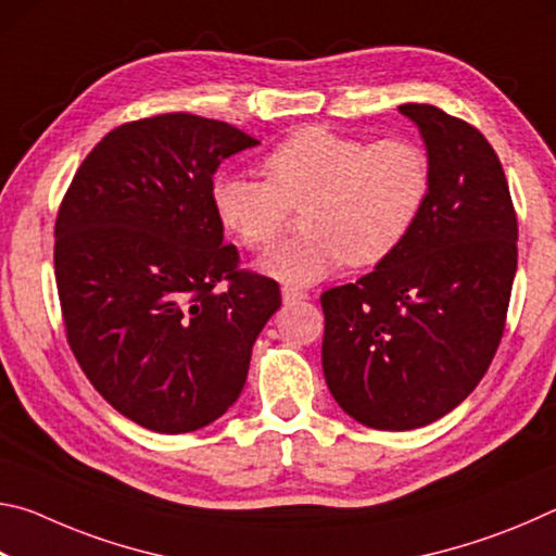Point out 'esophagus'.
Masks as SVG:
<instances>
[{
    "label": "esophagus",
    "mask_w": 556,
    "mask_h": 556,
    "mask_svg": "<svg viewBox=\"0 0 556 556\" xmlns=\"http://www.w3.org/2000/svg\"><path fill=\"white\" fill-rule=\"evenodd\" d=\"M281 299H285L287 304H294V301L308 299V294H306V291H301V289H294V287H281Z\"/></svg>",
    "instance_id": "34e87169"
}]
</instances>
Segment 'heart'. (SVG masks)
<instances>
[{
  "label": "heart",
  "mask_w": 556,
  "mask_h": 556,
  "mask_svg": "<svg viewBox=\"0 0 556 556\" xmlns=\"http://www.w3.org/2000/svg\"><path fill=\"white\" fill-rule=\"evenodd\" d=\"M265 181L220 174L211 208L244 250L262 252L301 211L299 240L281 244L262 269L308 287L343 267H378L397 252L425 211L429 156L407 137L368 142L328 127H301L262 159Z\"/></svg>",
  "instance_id": "1"
}]
</instances>
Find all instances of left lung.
Here are the masks:
<instances>
[{
	"label": "left lung",
	"instance_id": "obj_1",
	"mask_svg": "<svg viewBox=\"0 0 556 556\" xmlns=\"http://www.w3.org/2000/svg\"><path fill=\"white\" fill-rule=\"evenodd\" d=\"M429 195L390 260L321 294L326 384L365 427H427L458 407L501 345L517 269V215L501 159L468 122L407 102Z\"/></svg>",
	"mask_w": 556,
	"mask_h": 556
}]
</instances>
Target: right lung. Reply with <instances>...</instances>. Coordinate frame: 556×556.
<instances>
[{"label": "right lung", "instance_id": "1", "mask_svg": "<svg viewBox=\"0 0 556 556\" xmlns=\"http://www.w3.org/2000/svg\"><path fill=\"white\" fill-rule=\"evenodd\" d=\"M255 144L188 112L127 122L63 195L53 265L65 338L92 388L159 434L232 407L281 304L275 279L240 269L211 208L215 168Z\"/></svg>", "mask_w": 556, "mask_h": 556}]
</instances>
